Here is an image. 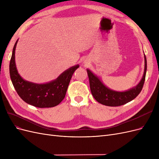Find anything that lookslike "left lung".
Masks as SVG:
<instances>
[{
  "instance_id": "left-lung-1",
  "label": "left lung",
  "mask_w": 159,
  "mask_h": 159,
  "mask_svg": "<svg viewBox=\"0 0 159 159\" xmlns=\"http://www.w3.org/2000/svg\"><path fill=\"white\" fill-rule=\"evenodd\" d=\"M91 92L95 99L101 104L110 107H117L125 104L135 98L141 93L145 83L147 72V58L145 55V70L143 76L137 85L125 91H115L106 87L97 76L87 70Z\"/></svg>"
}]
</instances>
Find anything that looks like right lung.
<instances>
[{"mask_svg":"<svg viewBox=\"0 0 159 159\" xmlns=\"http://www.w3.org/2000/svg\"><path fill=\"white\" fill-rule=\"evenodd\" d=\"M14 46L9 66L10 75L14 89L20 98L28 104L40 108L53 107L58 105L66 96L70 80L79 65L71 67L64 71L56 80L49 83L38 84L23 80L18 73L15 64V50Z\"/></svg>","mask_w":159,"mask_h":159,"instance_id":"obj_1","label":"right lung"}]
</instances>
